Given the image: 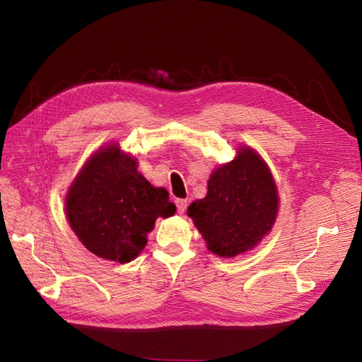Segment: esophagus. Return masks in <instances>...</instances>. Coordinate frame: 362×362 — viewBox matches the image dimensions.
I'll return each mask as SVG.
<instances>
[{
	"mask_svg": "<svg viewBox=\"0 0 362 362\" xmlns=\"http://www.w3.org/2000/svg\"><path fill=\"white\" fill-rule=\"evenodd\" d=\"M175 204H177L178 213H184L185 208H187V199H177L175 201Z\"/></svg>",
	"mask_w": 362,
	"mask_h": 362,
	"instance_id": "esophagus-1",
	"label": "esophagus"
}]
</instances>
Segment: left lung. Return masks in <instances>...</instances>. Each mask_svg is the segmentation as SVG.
<instances>
[{"mask_svg":"<svg viewBox=\"0 0 362 362\" xmlns=\"http://www.w3.org/2000/svg\"><path fill=\"white\" fill-rule=\"evenodd\" d=\"M278 192L266 163L249 148L216 169L204 199L187 210L206 246L218 257H235L257 246L275 223Z\"/></svg>","mask_w":362,"mask_h":362,"instance_id":"left-lung-1","label":"left lung"}]
</instances>
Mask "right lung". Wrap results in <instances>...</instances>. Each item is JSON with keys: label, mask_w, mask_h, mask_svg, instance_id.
<instances>
[{"label": "right lung", "mask_w": 362, "mask_h": 362, "mask_svg": "<svg viewBox=\"0 0 362 362\" xmlns=\"http://www.w3.org/2000/svg\"><path fill=\"white\" fill-rule=\"evenodd\" d=\"M169 193L137 172L136 158L110 145L84 164L66 196V214L80 242L96 257L134 259L157 217L173 216Z\"/></svg>", "instance_id": "right-lung-1"}]
</instances>
